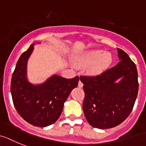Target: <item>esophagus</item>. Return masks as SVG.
<instances>
[{
	"instance_id": "1",
	"label": "esophagus",
	"mask_w": 146,
	"mask_h": 146,
	"mask_svg": "<svg viewBox=\"0 0 146 146\" xmlns=\"http://www.w3.org/2000/svg\"><path fill=\"white\" fill-rule=\"evenodd\" d=\"M78 86H79V88H82V87H83V83L82 82H81L80 80H79V84H78Z\"/></svg>"
}]
</instances>
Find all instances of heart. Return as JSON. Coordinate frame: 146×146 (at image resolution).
<instances>
[{"label": "heart", "mask_w": 146, "mask_h": 146, "mask_svg": "<svg viewBox=\"0 0 146 146\" xmlns=\"http://www.w3.org/2000/svg\"><path fill=\"white\" fill-rule=\"evenodd\" d=\"M112 62V56L110 52H105L103 50H92L80 56L78 62L82 65L91 64L89 72L92 74L101 73L106 69Z\"/></svg>", "instance_id": "b5f03b06"}]
</instances>
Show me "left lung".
I'll use <instances>...</instances> for the list:
<instances>
[{
    "label": "left lung",
    "instance_id": "left-lung-1",
    "mask_svg": "<svg viewBox=\"0 0 146 146\" xmlns=\"http://www.w3.org/2000/svg\"><path fill=\"white\" fill-rule=\"evenodd\" d=\"M119 62L96 76H81L84 84L83 111L88 123L106 129L121 124L131 112L137 96L139 83L135 64L117 48ZM119 78L122 80L117 83Z\"/></svg>",
    "mask_w": 146,
    "mask_h": 146
}]
</instances>
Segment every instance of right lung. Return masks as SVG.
Instances as JSON below:
<instances>
[{
	"mask_svg": "<svg viewBox=\"0 0 146 146\" xmlns=\"http://www.w3.org/2000/svg\"><path fill=\"white\" fill-rule=\"evenodd\" d=\"M33 50L31 44L17 62L11 80V94L15 108L24 120L33 125L46 127L60 117L64 103L77 87L79 78L65 79L55 75L44 84H32L26 78V70Z\"/></svg>",
	"mask_w": 146,
	"mask_h": 146,
	"instance_id": "1",
	"label": "right lung"
}]
</instances>
